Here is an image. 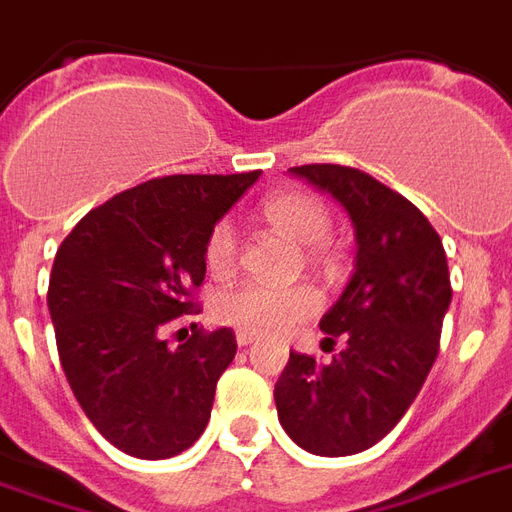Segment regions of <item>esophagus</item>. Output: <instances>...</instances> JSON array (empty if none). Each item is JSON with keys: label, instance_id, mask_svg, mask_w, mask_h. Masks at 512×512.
Masks as SVG:
<instances>
[{"label": "esophagus", "instance_id": "obj_1", "mask_svg": "<svg viewBox=\"0 0 512 512\" xmlns=\"http://www.w3.org/2000/svg\"><path fill=\"white\" fill-rule=\"evenodd\" d=\"M236 342H238V347H249V344H255V336H252V333L238 331L236 333Z\"/></svg>", "mask_w": 512, "mask_h": 512}]
</instances>
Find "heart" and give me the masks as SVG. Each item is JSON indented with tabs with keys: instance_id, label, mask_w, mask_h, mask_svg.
<instances>
[{
	"instance_id": "b5f03b06",
	"label": "heart",
	"mask_w": 512,
	"mask_h": 512,
	"mask_svg": "<svg viewBox=\"0 0 512 512\" xmlns=\"http://www.w3.org/2000/svg\"><path fill=\"white\" fill-rule=\"evenodd\" d=\"M263 217L271 225L293 238L295 244L306 246L312 260L325 257V238L331 236V211L312 192L290 189L279 192L263 203ZM238 255V233L230 219H219L208 230L206 266L211 274L225 276L233 271ZM320 309V293L309 285L266 287L246 282L217 298L214 312L225 325L255 336H276L287 333L298 323L309 320Z\"/></svg>"
}]
</instances>
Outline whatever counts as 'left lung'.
<instances>
[{"instance_id":"left-lung-1","label":"left lung","mask_w":512,"mask_h":512,"mask_svg":"<svg viewBox=\"0 0 512 512\" xmlns=\"http://www.w3.org/2000/svg\"><path fill=\"white\" fill-rule=\"evenodd\" d=\"M347 211L355 271L323 314L331 363L290 352L274 388L282 429L314 456H352L404 418L429 377L450 306L448 257L429 219L369 173L344 165L290 168Z\"/></svg>"}]
</instances>
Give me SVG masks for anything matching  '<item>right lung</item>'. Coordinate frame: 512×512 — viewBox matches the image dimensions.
I'll list each match as a JSON object with an SVG mask.
<instances>
[{"label": "right lung", "instance_id": "add662e5", "mask_svg": "<svg viewBox=\"0 0 512 512\" xmlns=\"http://www.w3.org/2000/svg\"><path fill=\"white\" fill-rule=\"evenodd\" d=\"M257 179H151L89 211L56 252L48 312L59 361L86 418L127 456H179L206 431L236 333L195 331L170 347L165 331L195 309L208 230Z\"/></svg>", "mask_w": 512, "mask_h": 512}]
</instances>
